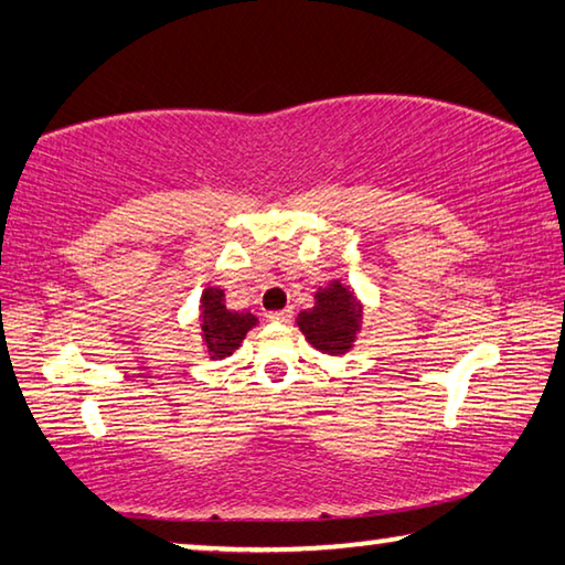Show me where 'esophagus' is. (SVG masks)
<instances>
[{
  "instance_id": "34e87169",
  "label": "esophagus",
  "mask_w": 565,
  "mask_h": 565,
  "mask_svg": "<svg viewBox=\"0 0 565 565\" xmlns=\"http://www.w3.org/2000/svg\"><path fill=\"white\" fill-rule=\"evenodd\" d=\"M291 317H294V311L291 309H284V311H271L266 319L274 321V323H289Z\"/></svg>"
}]
</instances>
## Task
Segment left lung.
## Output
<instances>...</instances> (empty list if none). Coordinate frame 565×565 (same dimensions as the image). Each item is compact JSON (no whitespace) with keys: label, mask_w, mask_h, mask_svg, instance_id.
Listing matches in <instances>:
<instances>
[{"label":"left lung","mask_w":565,"mask_h":565,"mask_svg":"<svg viewBox=\"0 0 565 565\" xmlns=\"http://www.w3.org/2000/svg\"><path fill=\"white\" fill-rule=\"evenodd\" d=\"M363 323V301L351 286L333 279L319 286L311 309L296 317V327L313 349L327 356H343L353 349Z\"/></svg>","instance_id":"left-lung-1"}]
</instances>
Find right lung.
Here are the masks:
<instances>
[{"instance_id": "obj_1", "label": "right lung", "mask_w": 565, "mask_h": 565, "mask_svg": "<svg viewBox=\"0 0 565 565\" xmlns=\"http://www.w3.org/2000/svg\"><path fill=\"white\" fill-rule=\"evenodd\" d=\"M256 323L259 319L252 311L226 309L222 286H204L202 299H199V331H202V347L209 359L222 361L232 356Z\"/></svg>"}]
</instances>
